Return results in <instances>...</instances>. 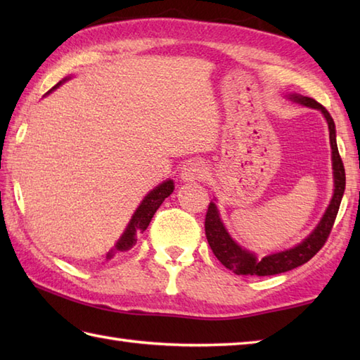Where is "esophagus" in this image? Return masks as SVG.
Listing matches in <instances>:
<instances>
[{
  "label": "esophagus",
  "mask_w": 360,
  "mask_h": 360,
  "mask_svg": "<svg viewBox=\"0 0 360 360\" xmlns=\"http://www.w3.org/2000/svg\"><path fill=\"white\" fill-rule=\"evenodd\" d=\"M207 165L201 160H187L181 168V178L184 181H200L207 176Z\"/></svg>",
  "instance_id": "1"
}]
</instances>
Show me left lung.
Here are the masks:
<instances>
[{
  "mask_svg": "<svg viewBox=\"0 0 360 360\" xmlns=\"http://www.w3.org/2000/svg\"><path fill=\"white\" fill-rule=\"evenodd\" d=\"M286 97L290 102L308 106V108L319 110L323 114L328 124V129H330L334 178L333 198L330 201V205H328L323 213L322 219H320V223L302 243H298L294 248L275 252V254L266 255L259 259L257 258L254 252L241 248L240 244L232 238L231 233H229L227 229L224 227L223 221H221L217 204L210 202L207 215H205V236H207L210 249L213 250L215 257L227 267V269L233 271L236 275H258V277H264V275L288 272L309 262V259L322 249L326 238L330 236L334 219L338 217V212L340 207L343 192H345V168H343L338 142H335V125L331 114L326 111L325 106H322L311 97H304L295 93L288 94Z\"/></svg>",
  "mask_w": 360,
  "mask_h": 360,
  "instance_id": "left-lung-1",
  "label": "left lung"
}]
</instances>
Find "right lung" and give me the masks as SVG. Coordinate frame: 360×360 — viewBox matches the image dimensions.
I'll return each instance as SVG.
<instances>
[{
	"label": "right lung",
	"instance_id": "add662e5",
	"mask_svg": "<svg viewBox=\"0 0 360 360\" xmlns=\"http://www.w3.org/2000/svg\"><path fill=\"white\" fill-rule=\"evenodd\" d=\"M70 79L71 77H66L62 82H58L56 86L46 93V96L52 93L53 89H57L63 82L70 80ZM173 190H174L173 179H167V181L162 182V184H159L158 187L153 188L151 192L147 193V196H145L142 202L139 204V207H137L136 212L133 213L131 219H129V223L124 231V233H122V236L117 240L116 246H114L108 252V254H106V259H111L114 257V254H117V252H125V250H129L134 246L136 241H137V236L147 231V227L150 224L153 215H155L156 210L160 207V204L164 202L165 198L172 195Z\"/></svg>",
	"mask_w": 360,
	"mask_h": 360
}]
</instances>
